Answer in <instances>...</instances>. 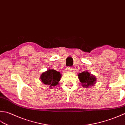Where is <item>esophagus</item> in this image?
Masks as SVG:
<instances>
[{"label":"esophagus","instance_id":"34e87169","mask_svg":"<svg viewBox=\"0 0 125 125\" xmlns=\"http://www.w3.org/2000/svg\"><path fill=\"white\" fill-rule=\"evenodd\" d=\"M67 70L68 72H72L73 70V68L72 67H68L67 68Z\"/></svg>","mask_w":125,"mask_h":125}]
</instances>
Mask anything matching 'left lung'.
<instances>
[{
	"label": "left lung",
	"instance_id": "left-lung-1",
	"mask_svg": "<svg viewBox=\"0 0 125 125\" xmlns=\"http://www.w3.org/2000/svg\"><path fill=\"white\" fill-rule=\"evenodd\" d=\"M78 76L83 87L88 88L92 85H94L96 81V78L95 76L90 74L88 71L79 73Z\"/></svg>",
	"mask_w": 125,
	"mask_h": 125
}]
</instances>
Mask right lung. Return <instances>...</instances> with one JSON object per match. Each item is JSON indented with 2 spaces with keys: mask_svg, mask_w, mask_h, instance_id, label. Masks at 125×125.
<instances>
[{
  "mask_svg": "<svg viewBox=\"0 0 125 125\" xmlns=\"http://www.w3.org/2000/svg\"><path fill=\"white\" fill-rule=\"evenodd\" d=\"M61 75L60 72L52 69H49L46 72L42 74L40 78L43 83L49 85L51 88L59 84L58 82L60 81Z\"/></svg>",
  "mask_w": 125,
  "mask_h": 125,
  "instance_id": "1",
  "label": "right lung"
}]
</instances>
